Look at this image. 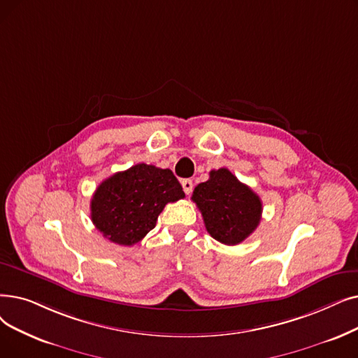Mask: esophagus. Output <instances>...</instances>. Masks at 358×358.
<instances>
[{"instance_id":"34e87169","label":"esophagus","mask_w":358,"mask_h":358,"mask_svg":"<svg viewBox=\"0 0 358 358\" xmlns=\"http://www.w3.org/2000/svg\"><path fill=\"white\" fill-rule=\"evenodd\" d=\"M181 185H182V190L185 194H190L193 192V181L190 178H185L181 181Z\"/></svg>"}]
</instances>
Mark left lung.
I'll list each match as a JSON object with an SVG mask.
<instances>
[{
	"mask_svg": "<svg viewBox=\"0 0 358 358\" xmlns=\"http://www.w3.org/2000/svg\"><path fill=\"white\" fill-rule=\"evenodd\" d=\"M192 200L203 216L210 237L227 245L244 241L262 220V200L227 168L212 169L196 185Z\"/></svg>",
	"mask_w": 358,
	"mask_h": 358,
	"instance_id": "obj_1",
	"label": "left lung"
}]
</instances>
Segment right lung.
Returning a JSON list of instances; mask_svg holds the SVG:
<instances>
[{
	"label": "right lung",
	"instance_id": "1",
	"mask_svg": "<svg viewBox=\"0 0 358 358\" xmlns=\"http://www.w3.org/2000/svg\"><path fill=\"white\" fill-rule=\"evenodd\" d=\"M182 197L173 171L137 164L98 185L90 201V217L105 238L133 245L155 228L166 203Z\"/></svg>",
	"mask_w": 358,
	"mask_h": 358
}]
</instances>
